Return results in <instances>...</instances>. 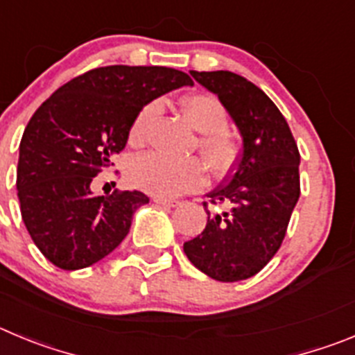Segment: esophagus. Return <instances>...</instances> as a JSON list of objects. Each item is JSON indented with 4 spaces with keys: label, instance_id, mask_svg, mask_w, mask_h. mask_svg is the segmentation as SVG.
Returning <instances> with one entry per match:
<instances>
[{
    "label": "esophagus",
    "instance_id": "1",
    "mask_svg": "<svg viewBox=\"0 0 355 355\" xmlns=\"http://www.w3.org/2000/svg\"><path fill=\"white\" fill-rule=\"evenodd\" d=\"M155 202L160 204V206L165 207H178L180 206V200H172V199H164V197H155Z\"/></svg>",
    "mask_w": 355,
    "mask_h": 355
}]
</instances>
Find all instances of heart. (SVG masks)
Listing matches in <instances>:
<instances>
[{"mask_svg":"<svg viewBox=\"0 0 355 355\" xmlns=\"http://www.w3.org/2000/svg\"><path fill=\"white\" fill-rule=\"evenodd\" d=\"M160 109V103L151 102L142 107L130 126V141L144 142L149 123ZM187 121L202 133L199 141L204 160L216 174L229 171L236 158V141L227 132V110L223 103L211 93H195L181 100ZM130 180L142 190L158 197H178L181 193L199 190L206 183V167L202 162L175 160L160 153L139 156L130 167Z\"/></svg>","mask_w":355,"mask_h":355,"instance_id":"heart-1","label":"heart"}]
</instances>
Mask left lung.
Returning a JSON list of instances; mask_svg holds the SVG:
<instances>
[{
    "instance_id": "8db88e82",
    "label": "left lung",
    "mask_w": 355,
    "mask_h": 355,
    "mask_svg": "<svg viewBox=\"0 0 355 355\" xmlns=\"http://www.w3.org/2000/svg\"><path fill=\"white\" fill-rule=\"evenodd\" d=\"M190 73L223 103L243 153L225 184L207 193L223 209H206V229L183 250L209 278L239 282L257 275L284 241L299 199L301 156L287 121L260 87L227 70Z\"/></svg>"
}]
</instances>
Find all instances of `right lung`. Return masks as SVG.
I'll use <instances>...</instances> for the list:
<instances>
[{
	"instance_id": "1",
	"label": "right lung",
	"mask_w": 355,
	"mask_h": 355,
	"mask_svg": "<svg viewBox=\"0 0 355 355\" xmlns=\"http://www.w3.org/2000/svg\"><path fill=\"white\" fill-rule=\"evenodd\" d=\"M181 86L193 80L174 68L112 64L71 79L38 107L19 146L17 195L22 222L52 264L87 268L125 239L149 197H95L91 181L125 149L139 110Z\"/></svg>"
}]
</instances>
